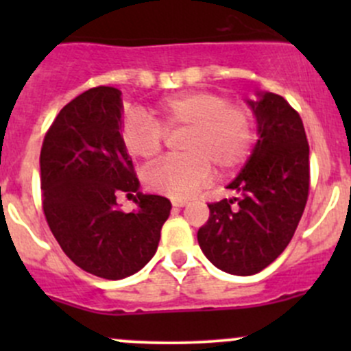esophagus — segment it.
I'll use <instances>...</instances> for the list:
<instances>
[{"label": "esophagus", "instance_id": "34e87169", "mask_svg": "<svg viewBox=\"0 0 351 351\" xmlns=\"http://www.w3.org/2000/svg\"><path fill=\"white\" fill-rule=\"evenodd\" d=\"M171 204L173 207H185V205L189 204V200H185V198H173Z\"/></svg>", "mask_w": 351, "mask_h": 351}]
</instances>
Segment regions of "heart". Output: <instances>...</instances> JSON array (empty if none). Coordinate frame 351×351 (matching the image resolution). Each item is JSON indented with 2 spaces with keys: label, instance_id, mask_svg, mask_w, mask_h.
I'll use <instances>...</instances> for the list:
<instances>
[{
  "label": "heart",
  "instance_id": "heart-1",
  "mask_svg": "<svg viewBox=\"0 0 351 351\" xmlns=\"http://www.w3.org/2000/svg\"><path fill=\"white\" fill-rule=\"evenodd\" d=\"M182 132V154L147 169V189L162 195L190 197L214 178V166L231 171L250 154L253 115L214 91H186L162 98L146 112L132 110L122 125V143L134 158L151 161L162 151L166 134Z\"/></svg>",
  "mask_w": 351,
  "mask_h": 351
}]
</instances>
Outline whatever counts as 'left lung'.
Returning a JSON list of instances; mask_svg holds the SVG:
<instances>
[{"label":"left lung","mask_w":351,"mask_h":351,"mask_svg":"<svg viewBox=\"0 0 351 351\" xmlns=\"http://www.w3.org/2000/svg\"><path fill=\"white\" fill-rule=\"evenodd\" d=\"M247 101L258 120V143L228 189L239 197L208 204L197 239L222 271L254 275L289 246L309 195V144L297 110L284 97L258 93Z\"/></svg>","instance_id":"left-lung-1"}]
</instances>
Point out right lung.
Wrapping results in <instances>:
<instances>
[{
    "mask_svg": "<svg viewBox=\"0 0 351 351\" xmlns=\"http://www.w3.org/2000/svg\"><path fill=\"white\" fill-rule=\"evenodd\" d=\"M97 86L71 100L49 127L40 151L42 207L52 234L74 265L107 280L139 271L158 250L171 202L143 195L122 143V98ZM136 192L123 213L120 193Z\"/></svg>",
    "mask_w": 351,
    "mask_h": 351,
    "instance_id": "right-lung-1",
    "label": "right lung"
}]
</instances>
